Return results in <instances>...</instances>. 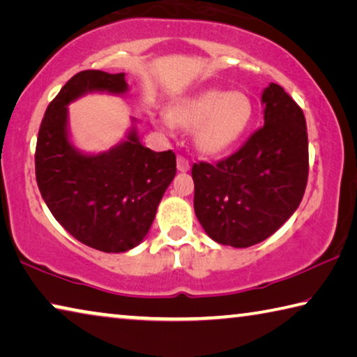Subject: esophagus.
Returning a JSON list of instances; mask_svg holds the SVG:
<instances>
[{"label":"esophagus","mask_w":357,"mask_h":357,"mask_svg":"<svg viewBox=\"0 0 357 357\" xmlns=\"http://www.w3.org/2000/svg\"><path fill=\"white\" fill-rule=\"evenodd\" d=\"M177 169L178 172H188L190 171V161L185 156H177Z\"/></svg>","instance_id":"obj_1"}]
</instances>
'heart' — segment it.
I'll use <instances>...</instances> for the list:
<instances>
[{
  "label": "heart",
  "instance_id": "heart-1",
  "mask_svg": "<svg viewBox=\"0 0 357 357\" xmlns=\"http://www.w3.org/2000/svg\"><path fill=\"white\" fill-rule=\"evenodd\" d=\"M253 115L247 93L212 89L175 104L167 120L174 126L195 130L196 147L202 153L221 155L245 136Z\"/></svg>",
  "mask_w": 357,
  "mask_h": 357
}]
</instances>
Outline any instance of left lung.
<instances>
[{
	"label": "left lung",
	"mask_w": 357,
	"mask_h": 357,
	"mask_svg": "<svg viewBox=\"0 0 357 357\" xmlns=\"http://www.w3.org/2000/svg\"><path fill=\"white\" fill-rule=\"evenodd\" d=\"M264 126L236 153L191 169L195 212L215 242L247 248L271 237L303 197L308 178L305 116L282 86L262 93Z\"/></svg>",
	"instance_id": "1"
}]
</instances>
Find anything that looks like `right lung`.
<instances>
[{
  "label": "right lung",
  "mask_w": 357,
  "mask_h": 357,
  "mask_svg": "<svg viewBox=\"0 0 357 357\" xmlns=\"http://www.w3.org/2000/svg\"><path fill=\"white\" fill-rule=\"evenodd\" d=\"M125 74L82 71L66 82L40 121L34 166L40 196L74 238L106 253L136 247L177 172L172 150L144 147L136 131L106 153L82 155L68 139V109L89 91L125 93Z\"/></svg>",
  "instance_id": "right-lung-1"
}]
</instances>
